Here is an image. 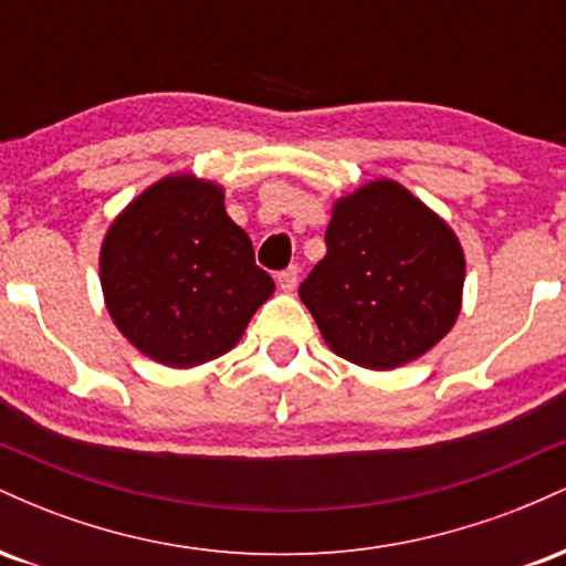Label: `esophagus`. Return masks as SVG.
<instances>
[{"label": "esophagus", "mask_w": 566, "mask_h": 566, "mask_svg": "<svg viewBox=\"0 0 566 566\" xmlns=\"http://www.w3.org/2000/svg\"><path fill=\"white\" fill-rule=\"evenodd\" d=\"M297 276H301V269H297V265H290L287 271H282V274L276 276L279 290H282V292H295V287H297Z\"/></svg>", "instance_id": "1"}]
</instances>
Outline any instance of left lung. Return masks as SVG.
<instances>
[{"instance_id":"left-lung-1","label":"left lung","mask_w":566,"mask_h":566,"mask_svg":"<svg viewBox=\"0 0 566 566\" xmlns=\"http://www.w3.org/2000/svg\"><path fill=\"white\" fill-rule=\"evenodd\" d=\"M327 255L297 295L333 354L365 369L420 359L458 322L465 255L444 218L391 178L333 205Z\"/></svg>"}]
</instances>
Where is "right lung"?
<instances>
[{"instance_id": "1", "label": "right lung", "mask_w": 566, "mask_h": 566, "mask_svg": "<svg viewBox=\"0 0 566 566\" xmlns=\"http://www.w3.org/2000/svg\"><path fill=\"white\" fill-rule=\"evenodd\" d=\"M108 316L148 359L191 369L242 340L274 279L255 265L216 180L172 172L140 191L101 242Z\"/></svg>"}]
</instances>
